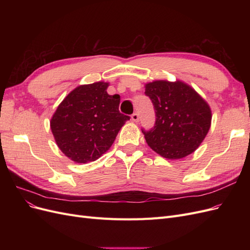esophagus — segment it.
Instances as JSON below:
<instances>
[{
  "instance_id": "obj_1",
  "label": "esophagus",
  "mask_w": 250,
  "mask_h": 250,
  "mask_svg": "<svg viewBox=\"0 0 250 250\" xmlns=\"http://www.w3.org/2000/svg\"><path fill=\"white\" fill-rule=\"evenodd\" d=\"M139 119H140V117H139V113H138V112H134V113H132L131 120L133 121V122L138 123V122H139Z\"/></svg>"
}]
</instances>
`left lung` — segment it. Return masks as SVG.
Returning a JSON list of instances; mask_svg holds the SVG:
<instances>
[{
  "mask_svg": "<svg viewBox=\"0 0 250 250\" xmlns=\"http://www.w3.org/2000/svg\"><path fill=\"white\" fill-rule=\"evenodd\" d=\"M145 94L153 103L156 117L153 128L142 129L150 148L169 160L193 153L210 127L211 111L206 100L179 80L147 83Z\"/></svg>",
  "mask_w": 250,
  "mask_h": 250,
  "instance_id": "1",
  "label": "left lung"
}]
</instances>
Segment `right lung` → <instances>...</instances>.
<instances>
[{"instance_id":"right-lung-1","label":"right lung","mask_w":250,"mask_h":250,"mask_svg":"<svg viewBox=\"0 0 250 250\" xmlns=\"http://www.w3.org/2000/svg\"><path fill=\"white\" fill-rule=\"evenodd\" d=\"M107 86L103 81L77 86L58 105L51 119L57 146L75 163L98 160L130 119L119 111L120 96L108 95Z\"/></svg>"}]
</instances>
